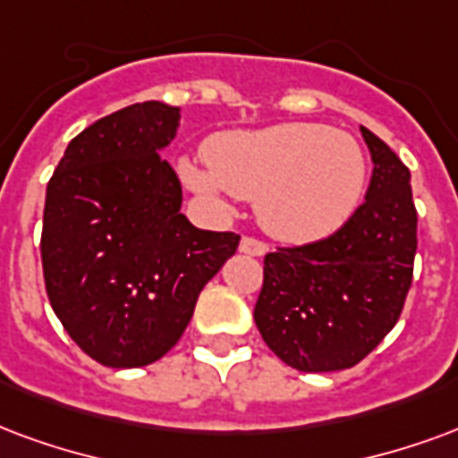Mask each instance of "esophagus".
<instances>
[{
	"instance_id": "obj_1",
	"label": "esophagus",
	"mask_w": 458,
	"mask_h": 458,
	"mask_svg": "<svg viewBox=\"0 0 458 458\" xmlns=\"http://www.w3.org/2000/svg\"><path fill=\"white\" fill-rule=\"evenodd\" d=\"M240 252L242 255H250V257H264L269 252V245L259 238H252V235H245V238L240 240Z\"/></svg>"
}]
</instances>
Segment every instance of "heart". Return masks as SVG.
<instances>
[{
  "mask_svg": "<svg viewBox=\"0 0 458 458\" xmlns=\"http://www.w3.org/2000/svg\"><path fill=\"white\" fill-rule=\"evenodd\" d=\"M367 155L354 135L323 123H279L230 131L206 145V165L182 162L196 191L257 201L274 238L310 242L357 211L367 186Z\"/></svg>",
  "mask_w": 458,
  "mask_h": 458,
  "instance_id": "obj_1",
  "label": "heart"
}]
</instances>
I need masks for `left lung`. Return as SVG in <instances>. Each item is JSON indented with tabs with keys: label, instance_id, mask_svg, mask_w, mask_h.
<instances>
[{
	"label": "left lung",
	"instance_id": "left-lung-1",
	"mask_svg": "<svg viewBox=\"0 0 458 458\" xmlns=\"http://www.w3.org/2000/svg\"><path fill=\"white\" fill-rule=\"evenodd\" d=\"M361 135L374 162L367 201L333 235L264 257L257 330L298 371L359 364L398 323L412 284L418 211L410 169L369 128Z\"/></svg>",
	"mask_w": 458,
	"mask_h": 458
}]
</instances>
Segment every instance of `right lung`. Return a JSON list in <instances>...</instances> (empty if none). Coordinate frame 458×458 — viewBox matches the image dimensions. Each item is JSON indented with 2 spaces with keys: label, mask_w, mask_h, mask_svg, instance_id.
Returning <instances> with one entry per match:
<instances>
[{
  "label": "right lung",
  "mask_w": 458,
  "mask_h": 458,
  "mask_svg": "<svg viewBox=\"0 0 458 458\" xmlns=\"http://www.w3.org/2000/svg\"><path fill=\"white\" fill-rule=\"evenodd\" d=\"M179 108L143 101L70 140L46 191L40 259L67 335L111 369L148 367L179 342L240 235L194 228L160 152Z\"/></svg>",
  "instance_id": "right-lung-1"
}]
</instances>
